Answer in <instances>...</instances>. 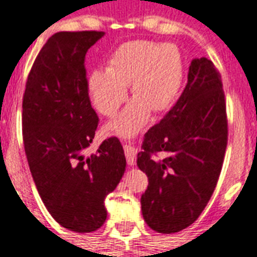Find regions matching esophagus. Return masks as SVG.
I'll return each mask as SVG.
<instances>
[{
	"label": "esophagus",
	"instance_id": "34e87169",
	"mask_svg": "<svg viewBox=\"0 0 257 257\" xmlns=\"http://www.w3.org/2000/svg\"><path fill=\"white\" fill-rule=\"evenodd\" d=\"M125 157H126V162L129 166H135L136 165V158H137V149H135L131 145H125L124 147Z\"/></svg>",
	"mask_w": 257,
	"mask_h": 257
}]
</instances>
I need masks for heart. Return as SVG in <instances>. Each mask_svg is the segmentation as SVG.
I'll use <instances>...</instances> for the list:
<instances>
[{
    "label": "heart",
    "instance_id": "obj_1",
    "mask_svg": "<svg viewBox=\"0 0 257 257\" xmlns=\"http://www.w3.org/2000/svg\"><path fill=\"white\" fill-rule=\"evenodd\" d=\"M182 79V55L176 45L135 41L118 47L105 71H93L87 85L95 107L113 116L128 97L131 84L135 99L109 124L112 132L129 137L147 124L150 110L162 112L174 103Z\"/></svg>",
    "mask_w": 257,
    "mask_h": 257
}]
</instances>
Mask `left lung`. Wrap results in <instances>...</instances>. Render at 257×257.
Listing matches in <instances>:
<instances>
[{"mask_svg": "<svg viewBox=\"0 0 257 257\" xmlns=\"http://www.w3.org/2000/svg\"><path fill=\"white\" fill-rule=\"evenodd\" d=\"M227 139L220 74L207 58L193 59L182 95L148 131L137 154L149 179L141 210L152 230L179 232L197 220L218 183Z\"/></svg>", "mask_w": 257, "mask_h": 257, "instance_id": "obj_1", "label": "left lung"}]
</instances>
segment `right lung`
Masks as SVG:
<instances>
[{
	"mask_svg": "<svg viewBox=\"0 0 257 257\" xmlns=\"http://www.w3.org/2000/svg\"><path fill=\"white\" fill-rule=\"evenodd\" d=\"M103 31H60L39 51L27 76L22 136L29 168L46 208L75 232H92L107 219L104 199L124 176L117 137L85 157L99 117L91 105L85 54Z\"/></svg>",
	"mask_w": 257,
	"mask_h": 257,
	"instance_id": "1",
	"label": "right lung"
}]
</instances>
